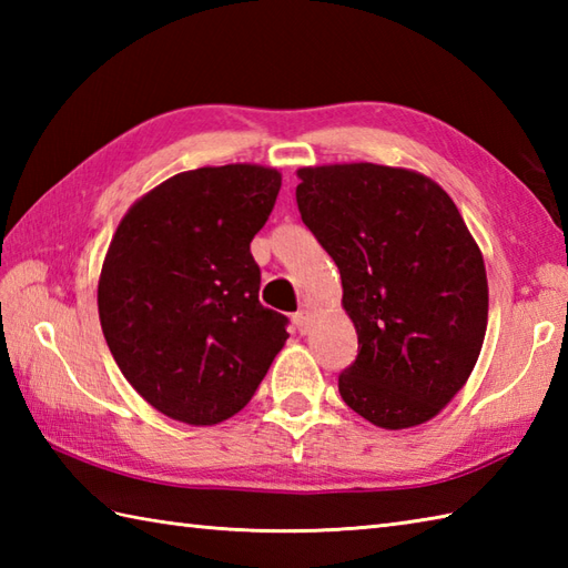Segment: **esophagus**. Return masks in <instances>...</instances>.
<instances>
[{
  "instance_id": "esophagus-1",
  "label": "esophagus",
  "mask_w": 568,
  "mask_h": 568,
  "mask_svg": "<svg viewBox=\"0 0 568 568\" xmlns=\"http://www.w3.org/2000/svg\"><path fill=\"white\" fill-rule=\"evenodd\" d=\"M293 322L300 334H307L310 332V312L307 310H297L293 315Z\"/></svg>"
}]
</instances>
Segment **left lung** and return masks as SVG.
I'll use <instances>...</instances> for the list:
<instances>
[{
	"instance_id": "obj_1",
	"label": "left lung",
	"mask_w": 568,
	"mask_h": 568,
	"mask_svg": "<svg viewBox=\"0 0 568 568\" xmlns=\"http://www.w3.org/2000/svg\"><path fill=\"white\" fill-rule=\"evenodd\" d=\"M297 210L342 275L358 356L344 403L383 429L432 419L464 388L488 324L486 265L434 180L376 163L300 168Z\"/></svg>"
}]
</instances>
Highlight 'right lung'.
<instances>
[{
	"mask_svg": "<svg viewBox=\"0 0 568 568\" xmlns=\"http://www.w3.org/2000/svg\"><path fill=\"white\" fill-rule=\"evenodd\" d=\"M281 173L197 168L126 212L106 251L98 305L106 346L134 390L187 425L244 407L287 339L258 303L251 239L268 222Z\"/></svg>",
	"mask_w": 568,
	"mask_h": 568,
	"instance_id": "obj_1",
	"label": "right lung"
}]
</instances>
